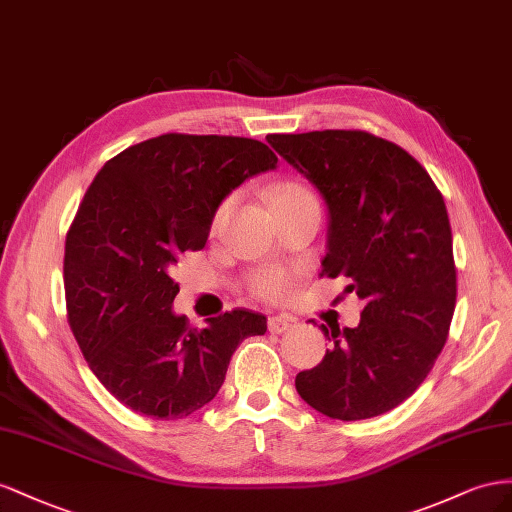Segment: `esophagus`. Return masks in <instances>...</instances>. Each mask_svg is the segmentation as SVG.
Returning a JSON list of instances; mask_svg holds the SVG:
<instances>
[{
    "label": "esophagus",
    "mask_w": 512,
    "mask_h": 512,
    "mask_svg": "<svg viewBox=\"0 0 512 512\" xmlns=\"http://www.w3.org/2000/svg\"><path fill=\"white\" fill-rule=\"evenodd\" d=\"M291 324H294V319H291V317L272 315V317L268 319V330H270L272 334H281V332H285Z\"/></svg>",
    "instance_id": "1"
}]
</instances>
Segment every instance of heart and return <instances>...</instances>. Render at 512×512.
<instances>
[{"mask_svg": "<svg viewBox=\"0 0 512 512\" xmlns=\"http://www.w3.org/2000/svg\"><path fill=\"white\" fill-rule=\"evenodd\" d=\"M300 199H315V195L309 191V188L300 182H283L270 193L272 206L281 201H300ZM233 203H236V195H227L218 201V206L214 208L212 221H210L212 233H216L223 227V223L227 221V216L233 208ZM248 289H251L253 296H257L261 300H268V302L283 300L289 296V291H291V276L281 268L257 270L255 274H251V279H248Z\"/></svg>", "mask_w": 512, "mask_h": 512, "instance_id": "heart-1", "label": "heart"}]
</instances>
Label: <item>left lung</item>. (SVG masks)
I'll return each instance as SVG.
<instances>
[{"mask_svg": "<svg viewBox=\"0 0 512 512\" xmlns=\"http://www.w3.org/2000/svg\"><path fill=\"white\" fill-rule=\"evenodd\" d=\"M330 210L321 276H347L364 300L356 328L321 326L332 349L296 375L313 410L337 420L386 414L425 382L457 304L452 231L427 169L367 130L270 135Z\"/></svg>", "mask_w": 512, "mask_h": 512, "instance_id": "left-lung-1", "label": "left lung"}]
</instances>
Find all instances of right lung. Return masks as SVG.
I'll list each match as a JSON object with an SVG mask.
<instances>
[{"instance_id": "add662e5", "label": "right lung", "mask_w": 512, "mask_h": 512, "mask_svg": "<svg viewBox=\"0 0 512 512\" xmlns=\"http://www.w3.org/2000/svg\"><path fill=\"white\" fill-rule=\"evenodd\" d=\"M266 143L167 133L107 160L66 233L64 291L87 367L115 399L150 418H186L210 403L246 337L266 317L233 309L193 328L171 304L182 253L208 242L218 201L274 169Z\"/></svg>"}]
</instances>
